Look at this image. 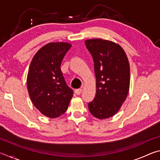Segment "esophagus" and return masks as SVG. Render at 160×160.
Segmentation results:
<instances>
[{
	"label": "esophagus",
	"instance_id": "obj_1",
	"mask_svg": "<svg viewBox=\"0 0 160 160\" xmlns=\"http://www.w3.org/2000/svg\"><path fill=\"white\" fill-rule=\"evenodd\" d=\"M82 89H77V90H75V94H78V95H79V94H80L81 93H82Z\"/></svg>",
	"mask_w": 160,
	"mask_h": 160
}]
</instances>
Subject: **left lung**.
Masks as SVG:
<instances>
[{"mask_svg": "<svg viewBox=\"0 0 160 160\" xmlns=\"http://www.w3.org/2000/svg\"><path fill=\"white\" fill-rule=\"evenodd\" d=\"M94 61L96 95L88 103L94 117L108 118L118 112L128 95L130 66L125 51L116 43L102 39L85 42Z\"/></svg>", "mask_w": 160, "mask_h": 160, "instance_id": "obj_1", "label": "left lung"}]
</instances>
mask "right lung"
Wrapping results in <instances>:
<instances>
[{"instance_id":"add662e5","label":"right lung","mask_w":160,"mask_h":160,"mask_svg":"<svg viewBox=\"0 0 160 160\" xmlns=\"http://www.w3.org/2000/svg\"><path fill=\"white\" fill-rule=\"evenodd\" d=\"M70 47L66 42L46 44L35 54L29 68L27 87L29 97L42 114L51 118L66 112L73 95L61 70L62 60Z\"/></svg>"}]
</instances>
